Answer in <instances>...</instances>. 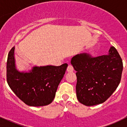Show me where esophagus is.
Returning a JSON list of instances; mask_svg holds the SVG:
<instances>
[{"label":"esophagus","mask_w":127,"mask_h":127,"mask_svg":"<svg viewBox=\"0 0 127 127\" xmlns=\"http://www.w3.org/2000/svg\"><path fill=\"white\" fill-rule=\"evenodd\" d=\"M73 71H74V68H73V67H72V65H71V64L68 65V66H67V72H72Z\"/></svg>","instance_id":"34e87169"}]
</instances>
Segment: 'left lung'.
<instances>
[{"instance_id":"obj_1","label":"left lung","mask_w":127,"mask_h":127,"mask_svg":"<svg viewBox=\"0 0 127 127\" xmlns=\"http://www.w3.org/2000/svg\"><path fill=\"white\" fill-rule=\"evenodd\" d=\"M71 63L76 71V96L86 106L104 102L120 84L123 63L114 46L109 55L97 57L78 54L72 57Z\"/></svg>"}]
</instances>
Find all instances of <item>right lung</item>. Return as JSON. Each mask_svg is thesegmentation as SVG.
<instances>
[{"label":"right lung","instance_id":"right-lung-1","mask_svg":"<svg viewBox=\"0 0 127 127\" xmlns=\"http://www.w3.org/2000/svg\"><path fill=\"white\" fill-rule=\"evenodd\" d=\"M14 51L13 46L7 58V81L9 87L29 106H45L51 104L67 64L60 66H35L28 72H20L16 68Z\"/></svg>","mask_w":127,"mask_h":127}]
</instances>
